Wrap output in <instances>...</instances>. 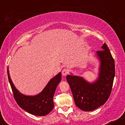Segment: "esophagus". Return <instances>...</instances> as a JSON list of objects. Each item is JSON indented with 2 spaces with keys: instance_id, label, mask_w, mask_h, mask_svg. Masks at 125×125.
I'll use <instances>...</instances> for the list:
<instances>
[{
  "instance_id": "esophagus-1",
  "label": "esophagus",
  "mask_w": 125,
  "mask_h": 125,
  "mask_svg": "<svg viewBox=\"0 0 125 125\" xmlns=\"http://www.w3.org/2000/svg\"><path fill=\"white\" fill-rule=\"evenodd\" d=\"M69 73V71L67 69H63L62 70V74L63 76H66L67 74H68Z\"/></svg>"
}]
</instances>
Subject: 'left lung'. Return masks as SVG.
<instances>
[{
	"mask_svg": "<svg viewBox=\"0 0 125 125\" xmlns=\"http://www.w3.org/2000/svg\"><path fill=\"white\" fill-rule=\"evenodd\" d=\"M102 49L96 52L100 61L97 81L90 83L81 77L70 74L66 76L76 105L83 111H92L103 105L111 94L115 75V61L105 43Z\"/></svg>",
	"mask_w": 125,
	"mask_h": 125,
	"instance_id": "left-lung-1",
	"label": "left lung"
}]
</instances>
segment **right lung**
Returning <instances> with one entry per match:
<instances>
[{
    "instance_id": "obj_1",
    "label": "right lung",
    "mask_w": 125,
    "mask_h": 125,
    "mask_svg": "<svg viewBox=\"0 0 125 125\" xmlns=\"http://www.w3.org/2000/svg\"><path fill=\"white\" fill-rule=\"evenodd\" d=\"M8 79L14 98L19 106L31 114L44 116L52 110L54 107L53 98L57 86L61 81V73L53 77L42 92L36 96H26L20 93L13 84L8 68Z\"/></svg>"
}]
</instances>
